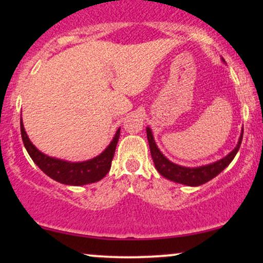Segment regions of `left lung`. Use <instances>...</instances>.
<instances>
[{
    "mask_svg": "<svg viewBox=\"0 0 263 263\" xmlns=\"http://www.w3.org/2000/svg\"><path fill=\"white\" fill-rule=\"evenodd\" d=\"M242 135L243 129L242 132H241L237 146L235 147L234 151H231V152L222 159H220V161L215 163H211V164L201 165V167L188 168L174 164V163L168 161V159L162 155L161 151L158 149V147H157L155 142V138H153L152 132H151L149 127H147V138H148L151 156H152L153 163H155L157 171L159 172V174H162L163 177L172 180V182L185 184V185L189 186L201 185V184L209 182L210 179L215 178L219 173H221V172L230 164L232 159H234V157L236 156L237 151L241 146V141H242Z\"/></svg>",
    "mask_w": 263,
    "mask_h": 263,
    "instance_id": "1",
    "label": "left lung"
}]
</instances>
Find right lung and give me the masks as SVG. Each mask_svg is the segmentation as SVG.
Listing matches in <instances>:
<instances>
[{
    "label": "right lung",
    "mask_w": 263,
    "mask_h": 263,
    "mask_svg": "<svg viewBox=\"0 0 263 263\" xmlns=\"http://www.w3.org/2000/svg\"><path fill=\"white\" fill-rule=\"evenodd\" d=\"M21 136H22L23 144H25L27 152L31 156L33 162L48 177H50L52 179L62 184H66V185H84V184L99 182L108 173L115 155V149H116L117 142H119L120 128L117 129L114 140L108 144L107 148L100 156L95 157V158L90 159V161L78 163L55 159L39 152L33 146L32 142L29 141L28 136H27L25 131V127H23L22 120H21Z\"/></svg>",
    "instance_id": "1"
}]
</instances>
